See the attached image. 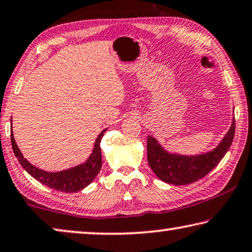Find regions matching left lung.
I'll list each match as a JSON object with an SVG mask.
<instances>
[{
  "instance_id": "left-lung-1",
  "label": "left lung",
  "mask_w": 252,
  "mask_h": 252,
  "mask_svg": "<svg viewBox=\"0 0 252 252\" xmlns=\"http://www.w3.org/2000/svg\"><path fill=\"white\" fill-rule=\"evenodd\" d=\"M235 123L232 121L230 129L220 142L211 151L200 154H180L169 152L158 139L148 137V161L158 179L166 184L189 185L202 179L212 171L225 156L234 137Z\"/></svg>"
}]
</instances>
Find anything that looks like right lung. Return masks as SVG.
Instances as JSON below:
<instances>
[{
    "instance_id": "right-lung-1",
    "label": "right lung",
    "mask_w": 252,
    "mask_h": 252,
    "mask_svg": "<svg viewBox=\"0 0 252 252\" xmlns=\"http://www.w3.org/2000/svg\"><path fill=\"white\" fill-rule=\"evenodd\" d=\"M11 125H12V122H11ZM106 130L107 128H104L98 135V137L95 138L92 152L83 163L55 172L45 171V170L37 168L36 165L30 163L23 157L20 149L18 148L17 143H15L12 127H11V144H12L13 152L18 158L19 163L37 181H39L40 184L47 186L49 188L55 189L57 191L60 190L63 192H76L88 187L94 180V178L99 173L100 169H101L102 157L101 150H100V142H101V138Z\"/></svg>"
}]
</instances>
